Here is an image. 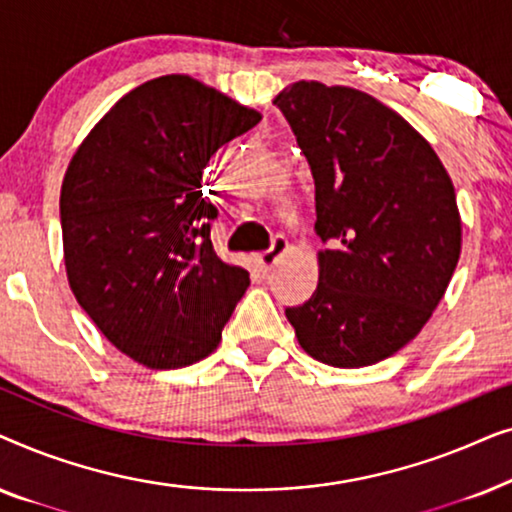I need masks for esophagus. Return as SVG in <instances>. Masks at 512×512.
<instances>
[{
    "instance_id": "1",
    "label": "esophagus",
    "mask_w": 512,
    "mask_h": 512,
    "mask_svg": "<svg viewBox=\"0 0 512 512\" xmlns=\"http://www.w3.org/2000/svg\"><path fill=\"white\" fill-rule=\"evenodd\" d=\"M286 249H289V242H286V237H284V235H275V237H272L270 249H265L263 254H258V256H256L258 268L270 270L272 265H275V263L279 261V258H282V254H284Z\"/></svg>"
}]
</instances>
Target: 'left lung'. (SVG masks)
I'll return each mask as SVG.
<instances>
[{
	"instance_id": "obj_1",
	"label": "left lung",
	"mask_w": 512,
	"mask_h": 512,
	"mask_svg": "<svg viewBox=\"0 0 512 512\" xmlns=\"http://www.w3.org/2000/svg\"><path fill=\"white\" fill-rule=\"evenodd\" d=\"M275 104L310 163L328 244L317 291L286 319L312 359L373 366L422 331L457 268L452 179L403 116L361 90L298 81Z\"/></svg>"
}]
</instances>
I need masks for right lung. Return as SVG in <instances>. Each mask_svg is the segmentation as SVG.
Instances as JSON below:
<instances>
[{
	"label": "right lung",
	"instance_id": "right-lung-1",
	"mask_svg": "<svg viewBox=\"0 0 512 512\" xmlns=\"http://www.w3.org/2000/svg\"><path fill=\"white\" fill-rule=\"evenodd\" d=\"M261 121L184 74L146 81L111 107L69 160L60 191L65 268L111 345L146 368L216 349L249 272L223 263L202 195L209 158Z\"/></svg>",
	"mask_w": 512,
	"mask_h": 512
}]
</instances>
